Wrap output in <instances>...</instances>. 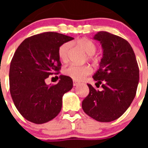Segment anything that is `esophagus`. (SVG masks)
I'll list each match as a JSON object with an SVG mask.
<instances>
[{"label": "esophagus", "mask_w": 148, "mask_h": 148, "mask_svg": "<svg viewBox=\"0 0 148 148\" xmlns=\"http://www.w3.org/2000/svg\"><path fill=\"white\" fill-rule=\"evenodd\" d=\"M78 82H76V81H73V85L74 86H77L78 84Z\"/></svg>", "instance_id": "1"}]
</instances>
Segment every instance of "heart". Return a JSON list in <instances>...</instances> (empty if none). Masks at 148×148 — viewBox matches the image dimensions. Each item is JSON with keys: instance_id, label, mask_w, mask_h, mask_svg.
Masks as SVG:
<instances>
[{"instance_id": "heart-1", "label": "heart", "mask_w": 148, "mask_h": 148, "mask_svg": "<svg viewBox=\"0 0 148 148\" xmlns=\"http://www.w3.org/2000/svg\"><path fill=\"white\" fill-rule=\"evenodd\" d=\"M78 44L82 49H83L87 55H89L88 58L90 60H93L92 55L96 51V46L88 38H82L77 42ZM70 47L71 44L70 43H64L60 46L58 49V58L62 62H66L69 60L70 56ZM64 73L66 76L73 78L75 81H82L84 78H85L87 75H90L92 73V70L91 66L89 65H76L70 64L64 69Z\"/></svg>"}]
</instances>
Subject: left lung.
<instances>
[{
    "label": "left lung",
    "mask_w": 148,
    "mask_h": 148,
    "mask_svg": "<svg viewBox=\"0 0 148 148\" xmlns=\"http://www.w3.org/2000/svg\"><path fill=\"white\" fill-rule=\"evenodd\" d=\"M100 41L103 58L93 75L96 90L87 84L90 92L82 101V109L101 122L117 119L130 107L136 94L139 69L133 48L125 39L108 32H99L93 38Z\"/></svg>",
    "instance_id": "obj_1"
}]
</instances>
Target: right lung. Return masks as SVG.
<instances>
[{
    "label": "right lung",
    "mask_w": 148,
    "mask_h": 148,
    "mask_svg": "<svg viewBox=\"0 0 148 148\" xmlns=\"http://www.w3.org/2000/svg\"><path fill=\"white\" fill-rule=\"evenodd\" d=\"M73 39L58 32H43L26 38L15 51L10 68V94L17 110L28 121L43 124L60 113L63 95L73 88V80L61 75L56 84L47 85L45 81L60 73L58 49Z\"/></svg>",
    "instance_id": "obj_1"
}]
</instances>
